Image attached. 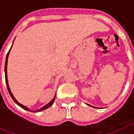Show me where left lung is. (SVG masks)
Returning a JSON list of instances; mask_svg holds the SVG:
<instances>
[{
	"instance_id": "8db88e82",
	"label": "left lung",
	"mask_w": 134,
	"mask_h": 134,
	"mask_svg": "<svg viewBox=\"0 0 134 134\" xmlns=\"http://www.w3.org/2000/svg\"><path fill=\"white\" fill-rule=\"evenodd\" d=\"M87 105H89V104H87ZM90 105V106H91V107H93V108H96V107H94V106H92V105Z\"/></svg>"
}]
</instances>
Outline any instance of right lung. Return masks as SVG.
<instances>
[{
  "mask_svg": "<svg viewBox=\"0 0 134 134\" xmlns=\"http://www.w3.org/2000/svg\"><path fill=\"white\" fill-rule=\"evenodd\" d=\"M14 40H15V39H14ZM12 46H13V44H12ZM12 46H11V47H10V50L8 51L7 55H6V58H5V83H6V86H7L8 90V93H9V94H10V97L12 98V99L13 100V101H14V102H15V103H16L18 105H19V106L21 107V108H22L23 109L26 110H29V111H31V112H40V111H41V110H44L47 109V108H49V107L53 104V103H54V100H55V96L54 97V98H53L52 100L50 101L49 103H47V105H45L44 106L41 107V108H39V109H38V110H30L29 108H27L26 106H25V105H22V104H21L20 103H19V102L17 101V100H16L15 98H14V96H13V95L12 94V93H11V91H10V87H9V85H8V75H7L8 59V55H9L10 51V49H11V48H12Z\"/></svg>",
  "mask_w": 134,
  "mask_h": 134,
  "instance_id": "right-lung-1",
  "label": "right lung"
}]
</instances>
